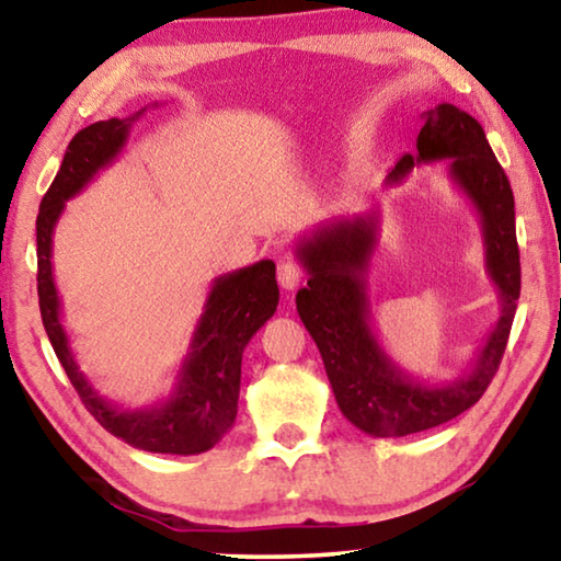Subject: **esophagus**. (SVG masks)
Masks as SVG:
<instances>
[{"instance_id": "34e87169", "label": "esophagus", "mask_w": 561, "mask_h": 561, "mask_svg": "<svg viewBox=\"0 0 561 561\" xmlns=\"http://www.w3.org/2000/svg\"><path fill=\"white\" fill-rule=\"evenodd\" d=\"M277 279L282 284V289H297L299 284L304 282V270L299 267L297 262H289V260H282L279 267H277Z\"/></svg>"}]
</instances>
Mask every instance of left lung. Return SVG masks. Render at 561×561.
Returning <instances> with one entry per match:
<instances>
[{"mask_svg":"<svg viewBox=\"0 0 561 561\" xmlns=\"http://www.w3.org/2000/svg\"><path fill=\"white\" fill-rule=\"evenodd\" d=\"M415 153L403 156L386 175L396 185L421 163L448 160V175L480 215L485 267L500 294V319L480 346L468 374L450 383H423L398 368L371 327L368 270L378 242V213L329 220L297 242L309 274L297 291V311L319 354L346 421L374 438L435 428L480 401L505 354L519 299V247L515 197L485 130L453 103L423 113Z\"/></svg>","mask_w":561,"mask_h":561,"instance_id":"8db88e82","label":"left lung"}]
</instances>
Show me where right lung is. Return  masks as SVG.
<instances>
[{
  "mask_svg": "<svg viewBox=\"0 0 561 561\" xmlns=\"http://www.w3.org/2000/svg\"><path fill=\"white\" fill-rule=\"evenodd\" d=\"M146 108L128 118L91 123L76 133L64 153V163L51 187L46 190L36 217V289H39L42 321L51 346L76 393L89 413L111 435L138 450L165 455H197L215 448L232 428L240 398L242 351L250 339L272 319L279 304L274 262L262 260L250 267L222 274L213 282L190 351L178 371V383L165 401L148 408H118L96 393L89 378L79 371L69 336L61 324V299L54 284L51 242L54 227L66 201L79 195L99 170L108 168L126 146L130 126Z\"/></svg>",
  "mask_w": 561,
  "mask_h": 561,
  "instance_id": "add662e5",
  "label": "right lung"
}]
</instances>
